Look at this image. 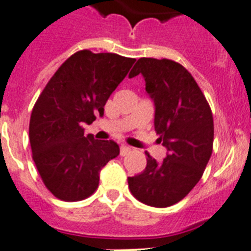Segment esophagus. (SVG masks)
I'll return each mask as SVG.
<instances>
[{
    "label": "esophagus",
    "mask_w": 251,
    "mask_h": 251,
    "mask_svg": "<svg viewBox=\"0 0 251 251\" xmlns=\"http://www.w3.org/2000/svg\"><path fill=\"white\" fill-rule=\"evenodd\" d=\"M130 151H131V149H130L129 146L122 145L121 147H120V153H121V156H125V155H127Z\"/></svg>",
    "instance_id": "34e87169"
}]
</instances>
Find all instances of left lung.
I'll list each match as a JSON object with an SVG mask.
<instances>
[{
    "label": "left lung",
    "mask_w": 251,
    "mask_h": 251,
    "mask_svg": "<svg viewBox=\"0 0 251 251\" xmlns=\"http://www.w3.org/2000/svg\"><path fill=\"white\" fill-rule=\"evenodd\" d=\"M142 74L155 104V130L167 149L157 163L147 155L141 175L127 178L131 194L151 207H169L198 183L212 153L214 118L191 74L172 60L139 58L129 74Z\"/></svg>",
    "instance_id": "left-lung-1"
}]
</instances>
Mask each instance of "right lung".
<instances>
[{"label": "right lung", "mask_w": 251, "mask_h": 251, "mask_svg": "<svg viewBox=\"0 0 251 251\" xmlns=\"http://www.w3.org/2000/svg\"><path fill=\"white\" fill-rule=\"evenodd\" d=\"M134 62L116 53L79 50L61 65L37 99L29 120L32 159L45 186L61 201L94 194L102 167L118 156L116 142L86 135L83 124L104 114L106 100Z\"/></svg>", "instance_id": "right-lung-1"}]
</instances>
